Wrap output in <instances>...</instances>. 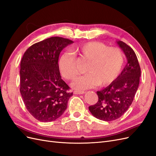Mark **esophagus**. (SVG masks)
<instances>
[{
	"instance_id": "esophagus-1",
	"label": "esophagus",
	"mask_w": 156,
	"mask_h": 156,
	"mask_svg": "<svg viewBox=\"0 0 156 156\" xmlns=\"http://www.w3.org/2000/svg\"><path fill=\"white\" fill-rule=\"evenodd\" d=\"M85 93L84 91H79V90H74L73 94H83Z\"/></svg>"
}]
</instances>
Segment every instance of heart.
<instances>
[{
    "instance_id": "obj_1",
    "label": "heart",
    "mask_w": 156,
    "mask_h": 156,
    "mask_svg": "<svg viewBox=\"0 0 156 156\" xmlns=\"http://www.w3.org/2000/svg\"><path fill=\"white\" fill-rule=\"evenodd\" d=\"M71 51L72 54L64 53L60 55L58 69L64 79L71 81L78 73L74 55L87 61L84 68L87 73L72 83V87L79 90L111 84L118 77L124 64V55L120 49L108 48L101 42L90 41L79 44L72 47Z\"/></svg>"
}]
</instances>
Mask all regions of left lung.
Wrapping results in <instances>:
<instances>
[{
  "mask_svg": "<svg viewBox=\"0 0 156 156\" xmlns=\"http://www.w3.org/2000/svg\"><path fill=\"white\" fill-rule=\"evenodd\" d=\"M127 58V63L114 81L98 91V101L88 109L96 119L109 122L119 119L128 109L137 90L140 68L134 51L122 41H116Z\"/></svg>",
  "mask_w": 156,
  "mask_h": 156,
  "instance_id": "8db88e82",
  "label": "left lung"
}]
</instances>
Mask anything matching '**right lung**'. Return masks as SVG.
Returning a JSON list of instances; mask_svg holds the SVG:
<instances>
[{
	"instance_id": "add662e5",
	"label": "right lung",
	"mask_w": 156,
	"mask_h": 156,
	"mask_svg": "<svg viewBox=\"0 0 156 156\" xmlns=\"http://www.w3.org/2000/svg\"><path fill=\"white\" fill-rule=\"evenodd\" d=\"M73 41L51 37L31 45L20 64V92L30 115L48 122L62 116L72 92L61 78L58 57L62 49Z\"/></svg>"
}]
</instances>
